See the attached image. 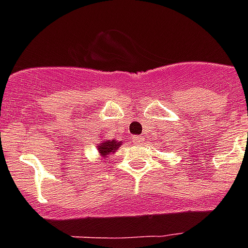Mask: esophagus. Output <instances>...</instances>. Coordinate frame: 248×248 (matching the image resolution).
<instances>
[{
  "mask_svg": "<svg viewBox=\"0 0 248 248\" xmlns=\"http://www.w3.org/2000/svg\"><path fill=\"white\" fill-rule=\"evenodd\" d=\"M132 139H133V142L137 143V144H139V143L143 142V137H140V136H134Z\"/></svg>",
  "mask_w": 248,
  "mask_h": 248,
  "instance_id": "34e87169",
  "label": "esophagus"
}]
</instances>
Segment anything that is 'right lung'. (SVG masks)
Segmentation results:
<instances>
[{
  "label": "right lung",
  "instance_id": "obj_1",
  "mask_svg": "<svg viewBox=\"0 0 248 248\" xmlns=\"http://www.w3.org/2000/svg\"><path fill=\"white\" fill-rule=\"evenodd\" d=\"M122 144V142H115V140H106V142L101 143L100 146H97L99 148V153L101 156L106 157L110 153H114L116 149L119 148V146Z\"/></svg>",
  "mask_w": 248,
  "mask_h": 248
}]
</instances>
